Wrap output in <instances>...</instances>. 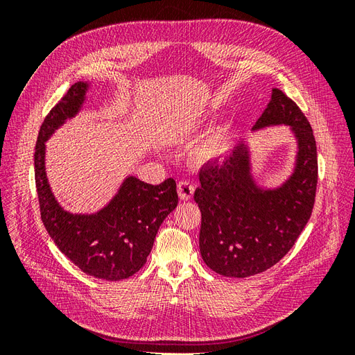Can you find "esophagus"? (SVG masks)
<instances>
[{
	"label": "esophagus",
	"instance_id": "1",
	"mask_svg": "<svg viewBox=\"0 0 355 355\" xmlns=\"http://www.w3.org/2000/svg\"><path fill=\"white\" fill-rule=\"evenodd\" d=\"M178 194L180 200L188 201L194 196V187H192V184H189L188 180H180L178 184Z\"/></svg>",
	"mask_w": 355,
	"mask_h": 355
}]
</instances>
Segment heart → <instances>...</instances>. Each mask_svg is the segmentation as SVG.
<instances>
[{"mask_svg": "<svg viewBox=\"0 0 355 355\" xmlns=\"http://www.w3.org/2000/svg\"><path fill=\"white\" fill-rule=\"evenodd\" d=\"M227 141L228 136L227 132L223 128H218V130L211 132L210 135H207L206 137L200 141L194 149H192V158L198 163H207V161H213L219 158L225 149H227Z\"/></svg>", "mask_w": 355, "mask_h": 355, "instance_id": "1", "label": "heart"}]
</instances>
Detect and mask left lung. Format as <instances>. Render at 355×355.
<instances>
[{
    "label": "left lung",
    "instance_id": "left-lung-1",
    "mask_svg": "<svg viewBox=\"0 0 355 355\" xmlns=\"http://www.w3.org/2000/svg\"><path fill=\"white\" fill-rule=\"evenodd\" d=\"M288 125L297 144L293 171L275 188L252 175L249 144L200 170V253L210 270L244 278L266 271L292 249L311 218L317 189V145L299 106L278 89L252 130Z\"/></svg>",
    "mask_w": 355,
    "mask_h": 355
}]
</instances>
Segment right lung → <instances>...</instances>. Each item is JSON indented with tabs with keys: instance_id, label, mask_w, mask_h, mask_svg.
<instances>
[{
	"instance_id": "obj_1",
	"label": "right lung",
	"mask_w": 355,
	"mask_h": 355,
	"mask_svg": "<svg viewBox=\"0 0 355 355\" xmlns=\"http://www.w3.org/2000/svg\"><path fill=\"white\" fill-rule=\"evenodd\" d=\"M90 83H75L41 124L35 145V185L42 223L71 262L108 282L132 277L145 265L161 223L178 206L176 182L149 185L127 176L116 194L96 213H69L51 192L46 173V142L77 115Z\"/></svg>"
}]
</instances>
